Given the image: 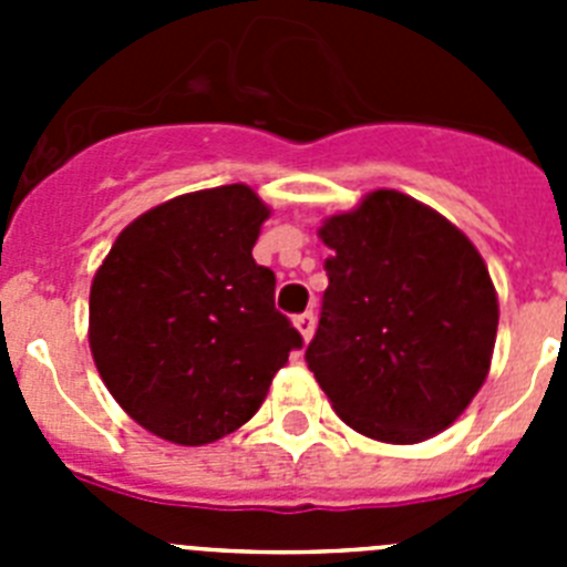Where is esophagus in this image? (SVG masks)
<instances>
[{"mask_svg": "<svg viewBox=\"0 0 567 567\" xmlns=\"http://www.w3.org/2000/svg\"><path fill=\"white\" fill-rule=\"evenodd\" d=\"M295 327H298V332L303 334V340H309L315 334V312H303L295 318Z\"/></svg>", "mask_w": 567, "mask_h": 567, "instance_id": "obj_1", "label": "esophagus"}]
</instances>
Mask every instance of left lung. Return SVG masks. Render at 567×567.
Masks as SVG:
<instances>
[{
  "instance_id": "1",
  "label": "left lung",
  "mask_w": 567,
  "mask_h": 567,
  "mask_svg": "<svg viewBox=\"0 0 567 567\" xmlns=\"http://www.w3.org/2000/svg\"><path fill=\"white\" fill-rule=\"evenodd\" d=\"M329 287L307 365L340 420L383 443L452 425L485 383L497 292L454 224L398 189L332 215Z\"/></svg>"
}]
</instances>
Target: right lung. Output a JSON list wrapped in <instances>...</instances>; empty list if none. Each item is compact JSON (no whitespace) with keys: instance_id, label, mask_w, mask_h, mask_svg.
Returning <instances> with one entry per match:
<instances>
[{"instance_id":"1","label":"right lung","mask_w":567,"mask_h":567,"mask_svg":"<svg viewBox=\"0 0 567 567\" xmlns=\"http://www.w3.org/2000/svg\"><path fill=\"white\" fill-rule=\"evenodd\" d=\"M269 218L244 184L178 195L135 218L90 287V352L118 405L178 445L221 440L260 409L303 346L252 258Z\"/></svg>"}]
</instances>
